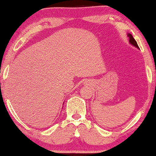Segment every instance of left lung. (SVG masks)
Listing matches in <instances>:
<instances>
[{
	"label": "left lung",
	"mask_w": 156,
	"mask_h": 156,
	"mask_svg": "<svg viewBox=\"0 0 156 156\" xmlns=\"http://www.w3.org/2000/svg\"><path fill=\"white\" fill-rule=\"evenodd\" d=\"M128 37H129V42L132 44V45H133L134 47H136V48H138L137 42H136L135 39L133 37V36H132L131 34H130V33L128 34Z\"/></svg>",
	"instance_id": "obj_1"
}]
</instances>
